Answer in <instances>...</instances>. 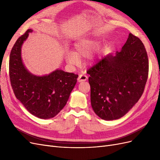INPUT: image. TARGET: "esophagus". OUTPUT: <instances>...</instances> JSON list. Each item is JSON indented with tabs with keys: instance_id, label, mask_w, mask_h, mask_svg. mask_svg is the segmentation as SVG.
I'll use <instances>...</instances> for the list:
<instances>
[{
	"instance_id": "1",
	"label": "esophagus",
	"mask_w": 160,
	"mask_h": 160,
	"mask_svg": "<svg viewBox=\"0 0 160 160\" xmlns=\"http://www.w3.org/2000/svg\"><path fill=\"white\" fill-rule=\"evenodd\" d=\"M87 79H88V76L85 75H79L78 79H77V81L78 82H82V81H85Z\"/></svg>"
}]
</instances>
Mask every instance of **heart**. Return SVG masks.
<instances>
[{
  "label": "heart",
  "mask_w": 160,
  "mask_h": 160,
  "mask_svg": "<svg viewBox=\"0 0 160 160\" xmlns=\"http://www.w3.org/2000/svg\"><path fill=\"white\" fill-rule=\"evenodd\" d=\"M100 45V41L95 38H86L77 41L75 44L74 52H67L66 61L71 65H77L79 59L90 57L99 49Z\"/></svg>",
  "instance_id": "obj_1"
}]
</instances>
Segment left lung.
Returning a JSON list of instances; mask_svg holds the SVG:
<instances>
[{
	"instance_id": "8db88e82",
	"label": "left lung",
	"mask_w": 160,
	"mask_h": 160,
	"mask_svg": "<svg viewBox=\"0 0 160 160\" xmlns=\"http://www.w3.org/2000/svg\"><path fill=\"white\" fill-rule=\"evenodd\" d=\"M148 71L143 42L129 33L122 51L106 55L87 72L96 115L106 121L122 118L142 95Z\"/></svg>"
}]
</instances>
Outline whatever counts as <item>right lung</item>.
<instances>
[{"label": "right lung", "mask_w": 160, "mask_h": 160, "mask_svg": "<svg viewBox=\"0 0 160 160\" xmlns=\"http://www.w3.org/2000/svg\"><path fill=\"white\" fill-rule=\"evenodd\" d=\"M32 31L27 30L12 48L9 76L14 95L28 112L38 118L50 119L65 106L78 75L61 69L43 76L35 75L28 71L22 61L21 47Z\"/></svg>", "instance_id": "right-lung-1"}]
</instances>
